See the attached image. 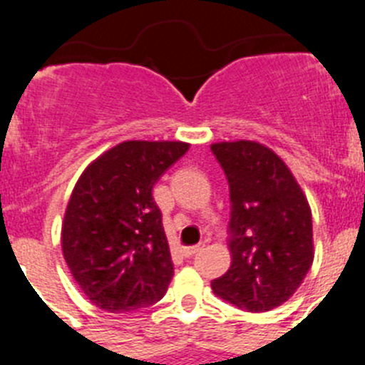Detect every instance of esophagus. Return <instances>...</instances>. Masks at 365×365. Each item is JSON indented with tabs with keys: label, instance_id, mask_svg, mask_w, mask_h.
I'll return each instance as SVG.
<instances>
[{
	"label": "esophagus",
	"instance_id": "34e87169",
	"mask_svg": "<svg viewBox=\"0 0 365 365\" xmlns=\"http://www.w3.org/2000/svg\"><path fill=\"white\" fill-rule=\"evenodd\" d=\"M201 250H205V244H196V246H185L182 250V253L185 255V257H192V255L200 253Z\"/></svg>",
	"mask_w": 365,
	"mask_h": 365
}]
</instances>
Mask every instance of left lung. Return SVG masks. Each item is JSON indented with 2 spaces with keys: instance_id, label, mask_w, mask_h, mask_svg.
Segmentation results:
<instances>
[{
  "instance_id": "8db88e82",
  "label": "left lung",
  "mask_w": 365,
  "mask_h": 365,
  "mask_svg": "<svg viewBox=\"0 0 365 365\" xmlns=\"http://www.w3.org/2000/svg\"><path fill=\"white\" fill-rule=\"evenodd\" d=\"M230 185L232 265L212 280L225 302L267 312L287 302L314 262L312 212L284 160L255 140L215 143Z\"/></svg>"
}]
</instances>
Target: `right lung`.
Returning <instances> with one entry per match:
<instances>
[{
    "instance_id": "add662e5",
    "label": "right lung",
    "mask_w": 365,
    "mask_h": 365,
    "mask_svg": "<svg viewBox=\"0 0 365 365\" xmlns=\"http://www.w3.org/2000/svg\"><path fill=\"white\" fill-rule=\"evenodd\" d=\"M180 140H126L87 165L62 222V251L91 302L130 312L162 299L175 274L157 180L187 153Z\"/></svg>"
}]
</instances>
